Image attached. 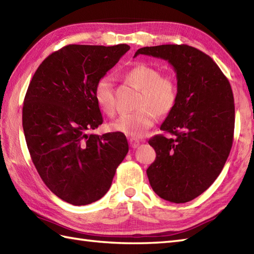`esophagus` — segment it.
<instances>
[{"label": "esophagus", "instance_id": "obj_1", "mask_svg": "<svg viewBox=\"0 0 254 254\" xmlns=\"http://www.w3.org/2000/svg\"><path fill=\"white\" fill-rule=\"evenodd\" d=\"M130 146L132 147V148H137L138 146H139V141L138 139H135V138H131L130 139Z\"/></svg>", "mask_w": 254, "mask_h": 254}]
</instances>
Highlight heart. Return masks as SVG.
Instances as JSON below:
<instances>
[{
    "instance_id": "obj_1",
    "label": "heart",
    "mask_w": 254,
    "mask_h": 254,
    "mask_svg": "<svg viewBox=\"0 0 254 254\" xmlns=\"http://www.w3.org/2000/svg\"><path fill=\"white\" fill-rule=\"evenodd\" d=\"M123 76L128 84L141 91L136 102L138 110L120 116L110 124V128L128 137L137 138L153 126L155 116L165 117L174 110L178 100V87L174 78L163 76L157 68L146 64H137ZM94 96L100 110L112 116L115 94L109 76H102L97 80Z\"/></svg>"
}]
</instances>
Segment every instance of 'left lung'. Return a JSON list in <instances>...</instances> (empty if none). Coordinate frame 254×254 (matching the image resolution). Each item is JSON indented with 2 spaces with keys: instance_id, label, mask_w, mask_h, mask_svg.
<instances>
[{
  "instance_id": "8db88e82",
  "label": "left lung",
  "mask_w": 254,
  "mask_h": 254,
  "mask_svg": "<svg viewBox=\"0 0 254 254\" xmlns=\"http://www.w3.org/2000/svg\"><path fill=\"white\" fill-rule=\"evenodd\" d=\"M168 61L177 75V104L148 141L156 159L146 174L154 192L172 203H186L207 190L222 172L233 146L234 95L212 58L187 45L138 49Z\"/></svg>"
}]
</instances>
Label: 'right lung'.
I'll return each mask as SVG.
<instances>
[{
  "label": "right lung",
  "mask_w": 254,
  "mask_h": 254,
  "mask_svg": "<svg viewBox=\"0 0 254 254\" xmlns=\"http://www.w3.org/2000/svg\"><path fill=\"white\" fill-rule=\"evenodd\" d=\"M130 50L68 45L45 59L27 89L23 128L38 174L73 205L98 201L109 190L128 152L124 134H91L102 123L94 89L100 77Z\"/></svg>",
  "instance_id": "right-lung-1"
}]
</instances>
